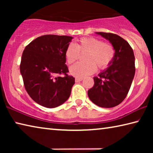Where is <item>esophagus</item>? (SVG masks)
Returning a JSON list of instances; mask_svg holds the SVG:
<instances>
[{"label": "esophagus", "instance_id": "esophagus-1", "mask_svg": "<svg viewBox=\"0 0 153 153\" xmlns=\"http://www.w3.org/2000/svg\"><path fill=\"white\" fill-rule=\"evenodd\" d=\"M83 80V78L82 77H76V79H75V81H76V82H81Z\"/></svg>", "mask_w": 153, "mask_h": 153}]
</instances>
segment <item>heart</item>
<instances>
[{
	"mask_svg": "<svg viewBox=\"0 0 153 153\" xmlns=\"http://www.w3.org/2000/svg\"><path fill=\"white\" fill-rule=\"evenodd\" d=\"M79 52H87L84 55V62H78L69 69L70 74L75 77H84L92 74L97 70L106 69L112 62L115 51L110 44L103 42L94 37L83 38L75 45L70 43L65 53L67 63L71 64L76 61Z\"/></svg>",
	"mask_w": 153,
	"mask_h": 153,
	"instance_id": "b5f03b06",
	"label": "heart"
}]
</instances>
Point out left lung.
<instances>
[{
    "instance_id": "left-lung-1",
    "label": "left lung",
    "mask_w": 153,
    "mask_h": 153,
    "mask_svg": "<svg viewBox=\"0 0 153 153\" xmlns=\"http://www.w3.org/2000/svg\"><path fill=\"white\" fill-rule=\"evenodd\" d=\"M109 41L115 51L111 63L94 77V85L88 91L90 100L98 107L111 108L125 99L135 75V57L129 43L120 36L96 32Z\"/></svg>"
}]
</instances>
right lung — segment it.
<instances>
[{
    "instance_id": "right-lung-1",
    "label": "right lung",
    "mask_w": 153,
    "mask_h": 153,
    "mask_svg": "<svg viewBox=\"0 0 153 153\" xmlns=\"http://www.w3.org/2000/svg\"><path fill=\"white\" fill-rule=\"evenodd\" d=\"M73 37L45 35L31 42L23 52L20 72L24 86L36 102L46 108H55L70 97L75 78L69 72L65 55ZM65 74L63 78L59 74Z\"/></svg>"
}]
</instances>
